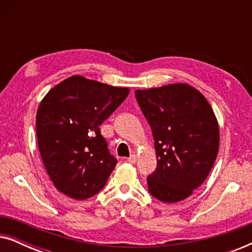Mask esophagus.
<instances>
[{
  "label": "esophagus",
  "mask_w": 252,
  "mask_h": 252,
  "mask_svg": "<svg viewBox=\"0 0 252 252\" xmlns=\"http://www.w3.org/2000/svg\"><path fill=\"white\" fill-rule=\"evenodd\" d=\"M127 161H128V163H130V164L135 163V161H136V156H135V155H132V156L127 158Z\"/></svg>",
  "instance_id": "obj_1"
}]
</instances>
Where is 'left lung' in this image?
Here are the masks:
<instances>
[{
  "mask_svg": "<svg viewBox=\"0 0 252 252\" xmlns=\"http://www.w3.org/2000/svg\"><path fill=\"white\" fill-rule=\"evenodd\" d=\"M155 140L157 167L147 178L155 198L177 203L198 188L219 150V125L206 98L187 84L135 91Z\"/></svg>",
  "mask_w": 252,
  "mask_h": 252,
  "instance_id": "8db88e82",
  "label": "left lung"
}]
</instances>
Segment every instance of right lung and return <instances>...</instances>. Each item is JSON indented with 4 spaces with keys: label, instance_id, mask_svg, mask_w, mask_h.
I'll return each instance as SVG.
<instances>
[{
    "label": "right lung",
    "instance_id": "add662e5",
    "mask_svg": "<svg viewBox=\"0 0 252 252\" xmlns=\"http://www.w3.org/2000/svg\"><path fill=\"white\" fill-rule=\"evenodd\" d=\"M129 94L72 75L48 92L36 112L41 158L57 190L84 201L97 194L118 163L99 126Z\"/></svg>",
    "mask_w": 252,
    "mask_h": 252
}]
</instances>
